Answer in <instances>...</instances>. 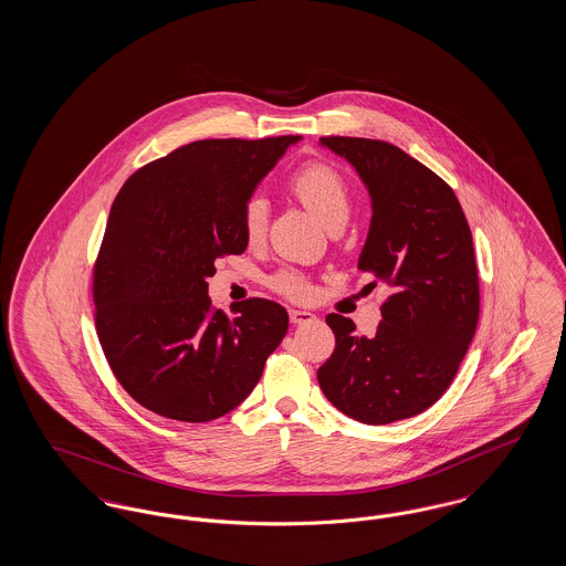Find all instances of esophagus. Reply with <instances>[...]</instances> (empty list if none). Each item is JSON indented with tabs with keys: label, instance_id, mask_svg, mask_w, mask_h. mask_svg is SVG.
<instances>
[{
	"label": "esophagus",
	"instance_id": "34e87169",
	"mask_svg": "<svg viewBox=\"0 0 566 566\" xmlns=\"http://www.w3.org/2000/svg\"><path fill=\"white\" fill-rule=\"evenodd\" d=\"M289 318L293 324L314 323L316 321V316L312 312H305V310H291Z\"/></svg>",
	"mask_w": 566,
	"mask_h": 566
}]
</instances>
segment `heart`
Listing matches in <instances>:
<instances>
[{"mask_svg": "<svg viewBox=\"0 0 566 566\" xmlns=\"http://www.w3.org/2000/svg\"><path fill=\"white\" fill-rule=\"evenodd\" d=\"M296 199L316 216L328 231L342 229L350 216L352 190L346 176L328 163H310L296 169L289 182ZM270 208L263 197H252L243 208V235L248 243H261L268 235ZM270 286L277 295L305 301L312 296L310 280L295 270L275 271Z\"/></svg>", "mask_w": 566, "mask_h": 566, "instance_id": "heart-1", "label": "heart"}]
</instances>
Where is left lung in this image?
Listing matches in <instances>:
<instances>
[{"label":"left lung","mask_w":566,"mask_h":566,"mask_svg":"<svg viewBox=\"0 0 566 566\" xmlns=\"http://www.w3.org/2000/svg\"><path fill=\"white\" fill-rule=\"evenodd\" d=\"M348 159L371 195V227L358 259L390 295L376 335L328 314L335 350L318 369L324 397L365 424L429 409L448 390L480 321L473 238L454 190L401 148L367 137H321Z\"/></svg>","instance_id":"obj_1"}]
</instances>
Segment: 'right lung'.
<instances>
[{
	"instance_id": "1",
	"label": "right lung",
	"mask_w": 566,
	"mask_h": 566,
	"mask_svg": "<svg viewBox=\"0 0 566 566\" xmlns=\"http://www.w3.org/2000/svg\"><path fill=\"white\" fill-rule=\"evenodd\" d=\"M298 135L199 139L139 167L118 190L93 268L95 328L109 369L163 418L210 422L252 392L289 328L286 310L212 307L208 277L242 254L243 208Z\"/></svg>"
}]
</instances>
